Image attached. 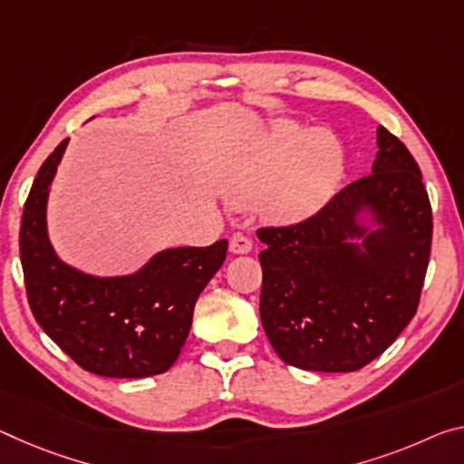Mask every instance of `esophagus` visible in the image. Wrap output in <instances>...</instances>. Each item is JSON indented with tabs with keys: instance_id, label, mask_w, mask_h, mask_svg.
<instances>
[{
	"instance_id": "esophagus-1",
	"label": "esophagus",
	"mask_w": 464,
	"mask_h": 464,
	"mask_svg": "<svg viewBox=\"0 0 464 464\" xmlns=\"http://www.w3.org/2000/svg\"><path fill=\"white\" fill-rule=\"evenodd\" d=\"M229 252L231 254H249L252 252V239L246 235H233L229 241Z\"/></svg>"
}]
</instances>
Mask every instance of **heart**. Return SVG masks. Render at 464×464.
Segmentation results:
<instances>
[{"label": "heart", "mask_w": 464, "mask_h": 464, "mask_svg": "<svg viewBox=\"0 0 464 464\" xmlns=\"http://www.w3.org/2000/svg\"><path fill=\"white\" fill-rule=\"evenodd\" d=\"M344 149L328 131L278 121L241 173L237 194L258 198L260 212L278 223H299L333 200L341 186Z\"/></svg>", "instance_id": "heart-1"}]
</instances>
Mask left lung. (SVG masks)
<instances>
[{
	"label": "left lung",
	"mask_w": 464,
	"mask_h": 464,
	"mask_svg": "<svg viewBox=\"0 0 464 464\" xmlns=\"http://www.w3.org/2000/svg\"><path fill=\"white\" fill-rule=\"evenodd\" d=\"M372 175L318 215L260 229V320L285 363L355 372L396 341L417 312L430 262L431 206L421 171L378 126Z\"/></svg>",
	"instance_id": "obj_1"
}]
</instances>
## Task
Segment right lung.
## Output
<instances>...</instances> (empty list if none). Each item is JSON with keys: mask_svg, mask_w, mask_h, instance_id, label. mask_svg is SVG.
I'll return each mask as SVG.
<instances>
[{"mask_svg": "<svg viewBox=\"0 0 464 464\" xmlns=\"http://www.w3.org/2000/svg\"><path fill=\"white\" fill-rule=\"evenodd\" d=\"M70 138L36 173L20 227L28 304L51 341L82 370L105 378H149L178 362L196 299L227 256V239L167 247L130 275L99 276L57 256L47 204Z\"/></svg>", "mask_w": 464, "mask_h": 464, "instance_id": "right-lung-1", "label": "right lung"}]
</instances>
